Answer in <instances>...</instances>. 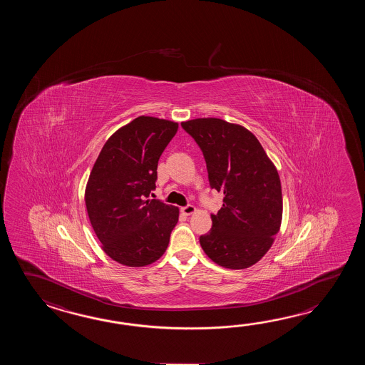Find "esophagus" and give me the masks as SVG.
<instances>
[{
  "mask_svg": "<svg viewBox=\"0 0 365 365\" xmlns=\"http://www.w3.org/2000/svg\"><path fill=\"white\" fill-rule=\"evenodd\" d=\"M195 210L197 209L194 207L193 205H187V206L181 209V212H182V214H185V215H192V214L195 212Z\"/></svg>",
  "mask_w": 365,
  "mask_h": 365,
  "instance_id": "obj_1",
  "label": "esophagus"
}]
</instances>
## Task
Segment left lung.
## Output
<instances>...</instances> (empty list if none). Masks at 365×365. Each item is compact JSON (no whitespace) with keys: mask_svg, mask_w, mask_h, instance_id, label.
Masks as SVG:
<instances>
[{"mask_svg":"<svg viewBox=\"0 0 365 365\" xmlns=\"http://www.w3.org/2000/svg\"><path fill=\"white\" fill-rule=\"evenodd\" d=\"M203 153L210 186L223 193L211 214L212 227L200 237L211 261L225 269H247L272 248L279 232L283 198L279 175L256 135L220 118L181 123Z\"/></svg>","mask_w":365,"mask_h":365,"instance_id":"8db88e82","label":"left lung"}]
</instances>
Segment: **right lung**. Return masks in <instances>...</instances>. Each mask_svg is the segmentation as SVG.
Listing matches in <instances>:
<instances>
[{"mask_svg": "<svg viewBox=\"0 0 365 365\" xmlns=\"http://www.w3.org/2000/svg\"><path fill=\"white\" fill-rule=\"evenodd\" d=\"M179 124L140 116L113 133L93 164L86 209L101 248L118 264L142 267L163 256L179 207L146 200L156 168Z\"/></svg>", "mask_w": 365, "mask_h": 365, "instance_id": "1", "label": "right lung"}]
</instances>
